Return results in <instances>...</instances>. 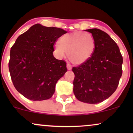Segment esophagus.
<instances>
[{"mask_svg":"<svg viewBox=\"0 0 133 133\" xmlns=\"http://www.w3.org/2000/svg\"><path fill=\"white\" fill-rule=\"evenodd\" d=\"M67 68H68V70H71L72 69L71 65L70 64H67Z\"/></svg>","mask_w":133,"mask_h":133,"instance_id":"esophagus-1","label":"esophagus"}]
</instances>
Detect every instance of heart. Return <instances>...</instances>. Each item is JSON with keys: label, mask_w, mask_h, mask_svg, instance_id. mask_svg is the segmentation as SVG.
<instances>
[{"label": "heart", "mask_w": 133, "mask_h": 133, "mask_svg": "<svg viewBox=\"0 0 133 133\" xmlns=\"http://www.w3.org/2000/svg\"><path fill=\"white\" fill-rule=\"evenodd\" d=\"M95 47V40L92 35L81 31L64 34L55 45L59 56H64L67 52L70 61L76 65L86 62L92 56Z\"/></svg>", "instance_id": "heart-1"}]
</instances>
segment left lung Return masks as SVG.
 Masks as SVG:
<instances>
[{"mask_svg":"<svg viewBox=\"0 0 133 133\" xmlns=\"http://www.w3.org/2000/svg\"><path fill=\"white\" fill-rule=\"evenodd\" d=\"M86 31L92 34L95 50L86 62L73 67V91L80 101L97 104L116 90L123 73V57L117 44L105 32L96 28Z\"/></svg>","mask_w":133,"mask_h":133,"instance_id":"obj_1","label":"left lung"}]
</instances>
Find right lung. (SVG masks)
I'll list each match as a JSON object with an SVG mask.
<instances>
[{
    "label": "right lung",
    "instance_id": "obj_1",
    "mask_svg": "<svg viewBox=\"0 0 133 133\" xmlns=\"http://www.w3.org/2000/svg\"><path fill=\"white\" fill-rule=\"evenodd\" d=\"M67 31L35 24L18 37L10 49L9 69L18 92L32 101L51 98L66 62L53 56L55 42Z\"/></svg>",
    "mask_w": 133,
    "mask_h": 133
}]
</instances>
